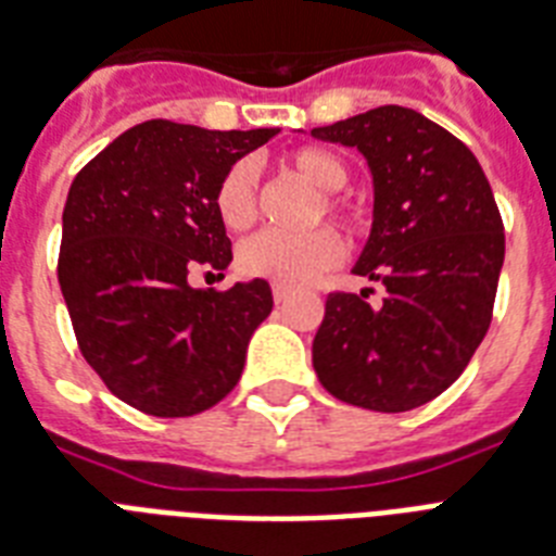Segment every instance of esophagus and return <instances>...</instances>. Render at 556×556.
I'll list each match as a JSON object with an SVG mask.
<instances>
[{
    "instance_id": "34e87169",
    "label": "esophagus",
    "mask_w": 556,
    "mask_h": 556,
    "mask_svg": "<svg viewBox=\"0 0 556 556\" xmlns=\"http://www.w3.org/2000/svg\"><path fill=\"white\" fill-rule=\"evenodd\" d=\"M273 298H275V304H283V301L292 298V289L283 287V283H273Z\"/></svg>"
}]
</instances>
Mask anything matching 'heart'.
<instances>
[{"label": "heart", "instance_id": "heart-1", "mask_svg": "<svg viewBox=\"0 0 556 556\" xmlns=\"http://www.w3.org/2000/svg\"><path fill=\"white\" fill-rule=\"evenodd\" d=\"M287 164L315 187L320 204L312 210V224H318L324 215L346 227L350 232L364 229V213L357 206L346 204L332 192L343 190L350 181V167L341 155L320 150V147H301L289 155ZM215 213L229 229H244L258 215V169L250 159H241L227 169L215 187ZM343 258V241L329 227L309 229L304 236H283L275 229H264L247 238L238 247V267L250 278H267L283 287H306L318 281L320 275Z\"/></svg>", "mask_w": 556, "mask_h": 556}]
</instances>
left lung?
Returning <instances> with one entry per match:
<instances>
[{
  "label": "left lung",
  "instance_id": "1",
  "mask_svg": "<svg viewBox=\"0 0 556 556\" xmlns=\"http://www.w3.org/2000/svg\"><path fill=\"white\" fill-rule=\"evenodd\" d=\"M312 136L357 147L371 169V232L355 275L387 287L329 292L312 366L338 401L409 412L446 392L489 332L506 236L469 147L417 110L383 104Z\"/></svg>",
  "mask_w": 556,
  "mask_h": 556
}]
</instances>
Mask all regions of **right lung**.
<instances>
[{"label":"right lung","instance_id":"right-lung-1","mask_svg":"<svg viewBox=\"0 0 556 556\" xmlns=\"http://www.w3.org/2000/svg\"><path fill=\"white\" fill-rule=\"evenodd\" d=\"M275 132L153 118L73 178L59 287L85 361L132 409L190 417L236 389L252 332L273 312V289L264 278L224 292L192 289L187 275L199 264L229 267L215 187Z\"/></svg>","mask_w":556,"mask_h":556}]
</instances>
